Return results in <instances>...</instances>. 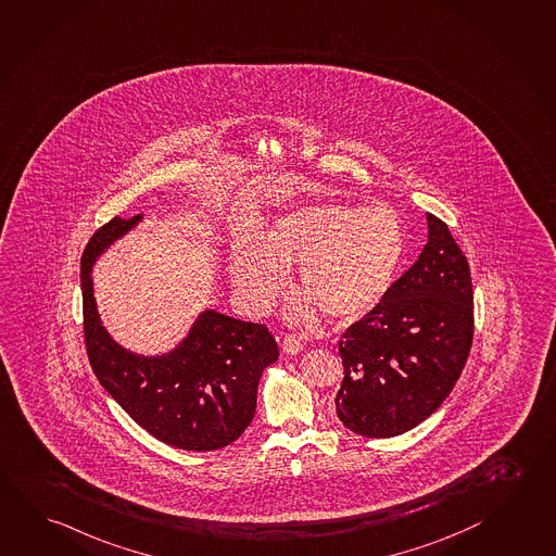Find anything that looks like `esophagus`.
<instances>
[{
	"instance_id": "obj_1",
	"label": "esophagus",
	"mask_w": 556,
	"mask_h": 556,
	"mask_svg": "<svg viewBox=\"0 0 556 556\" xmlns=\"http://www.w3.org/2000/svg\"><path fill=\"white\" fill-rule=\"evenodd\" d=\"M282 351L288 356H295L303 351V343L295 334H286L282 339Z\"/></svg>"
}]
</instances>
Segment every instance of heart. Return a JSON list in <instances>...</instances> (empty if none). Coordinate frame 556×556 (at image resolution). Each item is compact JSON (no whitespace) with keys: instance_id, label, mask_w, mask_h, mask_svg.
Here are the masks:
<instances>
[{"instance_id":"1","label":"heart","mask_w":556,"mask_h":556,"mask_svg":"<svg viewBox=\"0 0 556 556\" xmlns=\"http://www.w3.org/2000/svg\"><path fill=\"white\" fill-rule=\"evenodd\" d=\"M404 227L386 205L324 200L278 213L258 241L237 235L229 253L232 286L251 312H266L295 269L293 319L319 309L334 324L370 314L392 288L404 258Z\"/></svg>"}]
</instances>
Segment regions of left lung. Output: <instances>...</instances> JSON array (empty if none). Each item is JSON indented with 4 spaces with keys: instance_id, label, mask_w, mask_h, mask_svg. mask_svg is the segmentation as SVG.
<instances>
[{
    "instance_id": "obj_1",
    "label": "left lung",
    "mask_w": 556,
    "mask_h": 556,
    "mask_svg": "<svg viewBox=\"0 0 556 556\" xmlns=\"http://www.w3.org/2000/svg\"><path fill=\"white\" fill-rule=\"evenodd\" d=\"M425 219L419 258L339 344L337 417L363 437H397L424 424L453 392L472 346L468 261L441 219Z\"/></svg>"
}]
</instances>
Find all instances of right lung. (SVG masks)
<instances>
[{"mask_svg": "<svg viewBox=\"0 0 556 556\" xmlns=\"http://www.w3.org/2000/svg\"><path fill=\"white\" fill-rule=\"evenodd\" d=\"M144 222V213L115 217L93 232L81 254L84 334L91 368L105 392L135 424L184 451H217L251 425L264 370L278 343L258 324L203 309L174 349L132 353L103 327L91 270L105 251Z\"/></svg>", "mask_w": 556, "mask_h": 556, "instance_id": "1", "label": "right lung"}]
</instances>
